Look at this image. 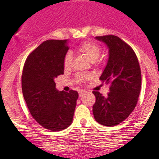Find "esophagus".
<instances>
[{"label":"esophagus","mask_w":159,"mask_h":159,"mask_svg":"<svg viewBox=\"0 0 159 159\" xmlns=\"http://www.w3.org/2000/svg\"><path fill=\"white\" fill-rule=\"evenodd\" d=\"M84 91H83V90H81V91H79V96H80V97H81V96L83 94H84Z\"/></svg>","instance_id":"obj_1"}]
</instances>
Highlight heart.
<instances>
[{
    "label": "heart",
    "mask_w": 159,
    "mask_h": 159,
    "mask_svg": "<svg viewBox=\"0 0 159 159\" xmlns=\"http://www.w3.org/2000/svg\"><path fill=\"white\" fill-rule=\"evenodd\" d=\"M78 51L84 54L86 57L91 62H95L99 58L102 52V48L100 45L94 41H88L82 43L78 47ZM72 61V56L70 52H68L65 56L64 58V68L65 69H68L70 67V64ZM89 76H84V75H79L77 77V79L80 81H84Z\"/></svg>",
    "instance_id": "heart-1"
}]
</instances>
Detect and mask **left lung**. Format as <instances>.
I'll list each match as a JSON object with an SVG mask.
<instances>
[{
	"instance_id": "obj_1",
	"label": "left lung",
	"mask_w": 159,
	"mask_h": 159,
	"mask_svg": "<svg viewBox=\"0 0 159 159\" xmlns=\"http://www.w3.org/2000/svg\"><path fill=\"white\" fill-rule=\"evenodd\" d=\"M108 48V60L100 77L110 84L107 97L94 91V119L105 126L117 125L125 120L138 102L142 85V75L138 57L133 49L115 35L95 37Z\"/></svg>"
}]
</instances>
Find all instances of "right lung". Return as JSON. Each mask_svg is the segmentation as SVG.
I'll return each mask as SVG.
<instances>
[{
	"label": "right lung",
	"instance_id": "right-lung-1",
	"mask_svg": "<svg viewBox=\"0 0 159 159\" xmlns=\"http://www.w3.org/2000/svg\"><path fill=\"white\" fill-rule=\"evenodd\" d=\"M68 40H48L28 55L21 77L22 92L32 117L54 131L65 129L73 121L78 91H59L54 78L64 75Z\"/></svg>",
	"mask_w": 159,
	"mask_h": 159
}]
</instances>
